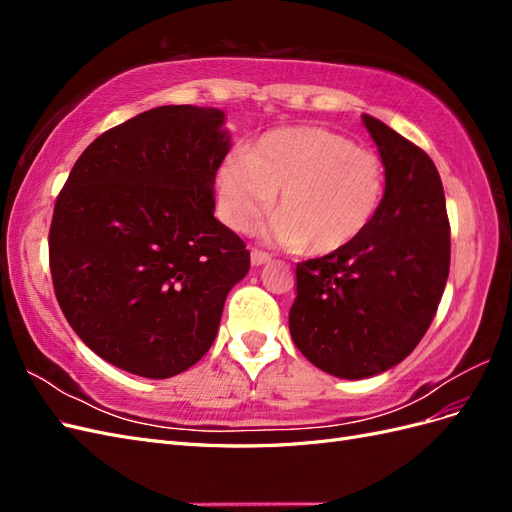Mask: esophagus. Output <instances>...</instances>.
I'll use <instances>...</instances> for the list:
<instances>
[{
    "instance_id": "obj_1",
    "label": "esophagus",
    "mask_w": 512,
    "mask_h": 512,
    "mask_svg": "<svg viewBox=\"0 0 512 512\" xmlns=\"http://www.w3.org/2000/svg\"><path fill=\"white\" fill-rule=\"evenodd\" d=\"M250 260H252V265H254V267H262V265H267V262L271 260V256H269L267 252L252 250V252H250Z\"/></svg>"
}]
</instances>
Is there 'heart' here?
I'll return each mask as SVG.
<instances>
[{"label":"heart","mask_w":512,"mask_h":512,"mask_svg":"<svg viewBox=\"0 0 512 512\" xmlns=\"http://www.w3.org/2000/svg\"><path fill=\"white\" fill-rule=\"evenodd\" d=\"M384 166L348 136L318 128H277L222 162L215 179L222 220L252 230L280 192L273 235L312 254H333L359 239L384 196Z\"/></svg>","instance_id":"heart-1"}]
</instances>
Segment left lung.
<instances>
[{
    "label": "left lung",
    "mask_w": 512,
    "mask_h": 512,
    "mask_svg": "<svg viewBox=\"0 0 512 512\" xmlns=\"http://www.w3.org/2000/svg\"><path fill=\"white\" fill-rule=\"evenodd\" d=\"M384 164L376 218L348 247L297 265L288 327L309 363L344 380L395 367L436 316L451 267V226L436 164L363 115Z\"/></svg>",
    "instance_id": "obj_1"
}]
</instances>
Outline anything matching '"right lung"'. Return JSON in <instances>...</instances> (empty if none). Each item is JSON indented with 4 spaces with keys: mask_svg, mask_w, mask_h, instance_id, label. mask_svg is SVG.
I'll list each match as a JSON object with an SVG mask.
<instances>
[{
    "mask_svg": "<svg viewBox=\"0 0 512 512\" xmlns=\"http://www.w3.org/2000/svg\"><path fill=\"white\" fill-rule=\"evenodd\" d=\"M226 113L168 104L104 132L59 192L49 262L61 312L85 346L134 376L173 378L203 359L245 243L215 220Z\"/></svg>",
    "mask_w": 512,
    "mask_h": 512,
    "instance_id": "1",
    "label": "right lung"
}]
</instances>
